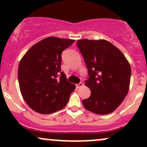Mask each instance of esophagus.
I'll return each mask as SVG.
<instances>
[{
	"label": "esophagus",
	"mask_w": 147,
	"mask_h": 147,
	"mask_svg": "<svg viewBox=\"0 0 147 147\" xmlns=\"http://www.w3.org/2000/svg\"><path fill=\"white\" fill-rule=\"evenodd\" d=\"M83 85H84V84H83L82 82H80L79 84H76V87H77V88H80V87H82Z\"/></svg>",
	"instance_id": "obj_1"
}]
</instances>
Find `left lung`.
Segmentation results:
<instances>
[{"label": "left lung", "mask_w": 147, "mask_h": 147, "mask_svg": "<svg viewBox=\"0 0 147 147\" xmlns=\"http://www.w3.org/2000/svg\"><path fill=\"white\" fill-rule=\"evenodd\" d=\"M77 45L88 69L84 84L91 94L82 100L86 109L98 115L114 112L128 93L131 67L123 53L105 40H79Z\"/></svg>", "instance_id": "1"}]
</instances>
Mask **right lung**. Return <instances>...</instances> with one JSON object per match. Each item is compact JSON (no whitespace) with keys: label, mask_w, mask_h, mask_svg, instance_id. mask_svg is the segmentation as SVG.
Returning a JSON list of instances; mask_svg holds the SVG:
<instances>
[{"label":"right lung","mask_w":147,"mask_h":147,"mask_svg":"<svg viewBox=\"0 0 147 147\" xmlns=\"http://www.w3.org/2000/svg\"><path fill=\"white\" fill-rule=\"evenodd\" d=\"M74 40L49 37L31 47L18 71L22 96L28 106L40 114H50L66 106L75 85L61 72L62 53Z\"/></svg>","instance_id":"right-lung-1"}]
</instances>
